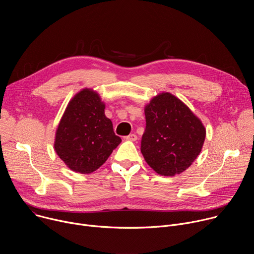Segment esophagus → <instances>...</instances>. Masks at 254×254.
<instances>
[{"instance_id": "34e87169", "label": "esophagus", "mask_w": 254, "mask_h": 254, "mask_svg": "<svg viewBox=\"0 0 254 254\" xmlns=\"http://www.w3.org/2000/svg\"><path fill=\"white\" fill-rule=\"evenodd\" d=\"M125 138L127 139V140H136L137 139V136H136V134H134V133H131V134H128V135H127V136H125Z\"/></svg>"}]
</instances>
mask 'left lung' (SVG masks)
<instances>
[{
    "mask_svg": "<svg viewBox=\"0 0 254 254\" xmlns=\"http://www.w3.org/2000/svg\"><path fill=\"white\" fill-rule=\"evenodd\" d=\"M146 129L140 152L149 166L162 176L184 172L196 160L206 129L180 99L170 93L154 97L144 108Z\"/></svg>",
    "mask_w": 254,
    "mask_h": 254,
    "instance_id": "obj_1",
    "label": "left lung"
}]
</instances>
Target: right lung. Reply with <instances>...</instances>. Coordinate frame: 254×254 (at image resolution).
Instances as JSON below:
<instances>
[{
    "label": "right lung",
    "instance_id": "obj_1",
    "mask_svg": "<svg viewBox=\"0 0 254 254\" xmlns=\"http://www.w3.org/2000/svg\"><path fill=\"white\" fill-rule=\"evenodd\" d=\"M121 141L112 121L104 115V103L98 94L83 89L66 107L54 148L72 171L89 174L105 163Z\"/></svg>",
    "mask_w": 254,
    "mask_h": 254
}]
</instances>
